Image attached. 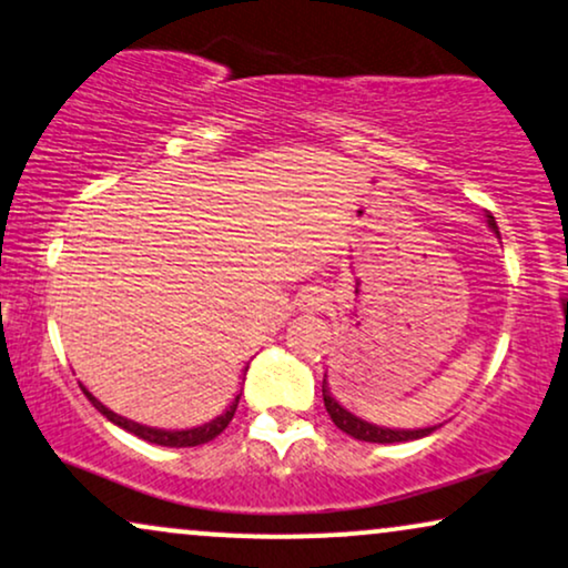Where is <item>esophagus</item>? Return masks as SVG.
Here are the masks:
<instances>
[{
    "label": "esophagus",
    "instance_id": "1",
    "mask_svg": "<svg viewBox=\"0 0 568 568\" xmlns=\"http://www.w3.org/2000/svg\"><path fill=\"white\" fill-rule=\"evenodd\" d=\"M302 306H304L306 312H320V310H323V306H325V296H323V293H320V291L306 293Z\"/></svg>",
    "mask_w": 568,
    "mask_h": 568
}]
</instances>
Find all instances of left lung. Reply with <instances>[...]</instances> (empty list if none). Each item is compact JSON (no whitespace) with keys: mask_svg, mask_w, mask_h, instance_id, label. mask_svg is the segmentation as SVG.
Here are the masks:
<instances>
[{"mask_svg":"<svg viewBox=\"0 0 568 568\" xmlns=\"http://www.w3.org/2000/svg\"><path fill=\"white\" fill-rule=\"evenodd\" d=\"M484 222H487V227L495 232L497 237H500V230H497V222L491 214H484ZM323 399H325V409L327 415H331L333 423L341 428V432H346L354 439L359 442H375V444H394V442H413V439H423V436L434 434L439 426H426V428H386V426H375V423L359 418V415H354L352 409H346L341 402L333 396L331 386H327V375L323 381Z\"/></svg>","mask_w":568,"mask_h":568,"instance_id":"left-lung-1","label":"left lung"}]
</instances>
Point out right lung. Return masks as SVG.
Here are the masks:
<instances>
[{"instance_id": "1", "label": "right lung", "mask_w": 568, "mask_h": 568, "mask_svg": "<svg viewBox=\"0 0 568 568\" xmlns=\"http://www.w3.org/2000/svg\"><path fill=\"white\" fill-rule=\"evenodd\" d=\"M245 371H248V367H245ZM81 388H84L89 402L98 407V413L105 415V418L111 420L113 426L124 428V432L140 436V439H145L150 444H161V447H197V444L211 442L214 436H219L224 432V428L230 426L232 415H235V409H237V402H241V394H237L222 415H216V418H211L209 423H201V426H193V428H153V426H142V423H134V420L124 418V415L113 413V409L102 405V402L92 392H87V386H81Z\"/></svg>"}]
</instances>
